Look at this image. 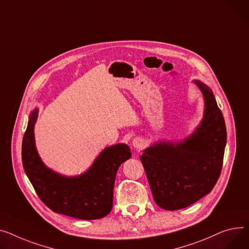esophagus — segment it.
<instances>
[{
  "mask_svg": "<svg viewBox=\"0 0 249 249\" xmlns=\"http://www.w3.org/2000/svg\"><path fill=\"white\" fill-rule=\"evenodd\" d=\"M132 144H133V147L136 148V149H142L143 148V142L140 139H134L133 143H132Z\"/></svg>",
  "mask_w": 249,
  "mask_h": 249,
  "instance_id": "obj_1",
  "label": "esophagus"
}]
</instances>
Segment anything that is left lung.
<instances>
[{"label": "left lung", "mask_w": 249, "mask_h": 249, "mask_svg": "<svg viewBox=\"0 0 249 249\" xmlns=\"http://www.w3.org/2000/svg\"><path fill=\"white\" fill-rule=\"evenodd\" d=\"M205 102L200 125L181 142L160 141L140 156L154 201L165 210L188 207L210 193L220 176L226 127L212 90L194 81Z\"/></svg>", "instance_id": "8db88e82"}]
</instances>
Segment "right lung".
Returning a JSON list of instances; mask_svg holds the SVG:
<instances>
[{
    "mask_svg": "<svg viewBox=\"0 0 249 249\" xmlns=\"http://www.w3.org/2000/svg\"><path fill=\"white\" fill-rule=\"evenodd\" d=\"M38 109L30 115L22 143L24 170L40 199L56 213L78 219H100L113 206L116 173L120 165L131 158L126 144L105 148L92 166L79 176L66 177L49 169L41 160L35 145L34 126Z\"/></svg>",
    "mask_w": 249,
    "mask_h": 249,
    "instance_id": "right-lung-1",
    "label": "right lung"
}]
</instances>
